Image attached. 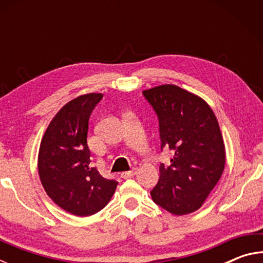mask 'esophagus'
<instances>
[{
	"instance_id": "obj_1",
	"label": "esophagus",
	"mask_w": 263,
	"mask_h": 263,
	"mask_svg": "<svg viewBox=\"0 0 263 263\" xmlns=\"http://www.w3.org/2000/svg\"><path fill=\"white\" fill-rule=\"evenodd\" d=\"M136 172H137V168H133L128 172H123L121 174V177H122V179H128V177H132L133 175H135Z\"/></svg>"
}]
</instances>
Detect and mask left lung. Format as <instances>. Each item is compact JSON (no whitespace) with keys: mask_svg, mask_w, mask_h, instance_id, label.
<instances>
[{"mask_svg":"<svg viewBox=\"0 0 263 263\" xmlns=\"http://www.w3.org/2000/svg\"><path fill=\"white\" fill-rule=\"evenodd\" d=\"M159 118L161 149L174 152L160 164L153 201L176 216L198 210L225 168V145L212 109L201 97L175 84L142 91Z\"/></svg>","mask_w":263,"mask_h":263,"instance_id":"8db88e82","label":"left lung"}]
</instances>
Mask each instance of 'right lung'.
<instances>
[{"mask_svg": "<svg viewBox=\"0 0 263 263\" xmlns=\"http://www.w3.org/2000/svg\"><path fill=\"white\" fill-rule=\"evenodd\" d=\"M102 97L103 94L90 92L62 106L46 128L39 147L38 172L46 194L57 205L80 217L101 211L118 184L90 166L88 123Z\"/></svg>", "mask_w": 263, "mask_h": 263, "instance_id": "1", "label": "right lung"}]
</instances>
